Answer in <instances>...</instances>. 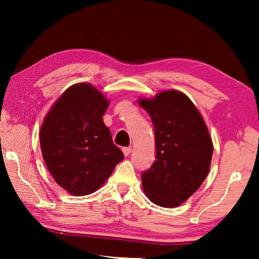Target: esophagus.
<instances>
[{
	"label": "esophagus",
	"instance_id": "1",
	"mask_svg": "<svg viewBox=\"0 0 259 259\" xmlns=\"http://www.w3.org/2000/svg\"><path fill=\"white\" fill-rule=\"evenodd\" d=\"M131 150H133V148H131V147H124V148H122V152H123V155L125 157H128L130 155Z\"/></svg>",
	"mask_w": 259,
	"mask_h": 259
}]
</instances>
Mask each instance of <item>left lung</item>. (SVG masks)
Here are the masks:
<instances>
[{
    "label": "left lung",
    "mask_w": 259,
    "mask_h": 259,
    "mask_svg": "<svg viewBox=\"0 0 259 259\" xmlns=\"http://www.w3.org/2000/svg\"><path fill=\"white\" fill-rule=\"evenodd\" d=\"M140 106L155 128L156 160L141 174L148 198L158 206L177 207L198 190L210 168L213 151L207 125L184 93H158Z\"/></svg>",
    "instance_id": "1"
}]
</instances>
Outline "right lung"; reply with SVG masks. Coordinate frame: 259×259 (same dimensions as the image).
Returning <instances> with one entry per match:
<instances>
[{
	"mask_svg": "<svg viewBox=\"0 0 259 259\" xmlns=\"http://www.w3.org/2000/svg\"><path fill=\"white\" fill-rule=\"evenodd\" d=\"M108 100L89 83L71 85L47 114L40 131L45 162L56 183L74 196L101 187L123 153L102 117Z\"/></svg>",
	"mask_w": 259,
	"mask_h": 259,
	"instance_id": "1",
	"label": "right lung"
}]
</instances>
